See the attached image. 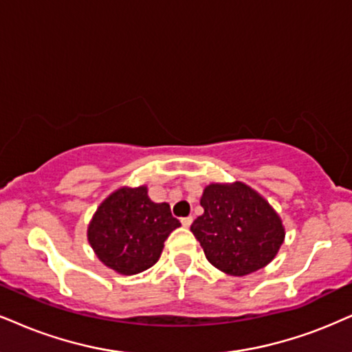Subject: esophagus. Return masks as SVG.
<instances>
[{"label": "esophagus", "instance_id": "34e87169", "mask_svg": "<svg viewBox=\"0 0 352 352\" xmlns=\"http://www.w3.org/2000/svg\"><path fill=\"white\" fill-rule=\"evenodd\" d=\"M190 223H192V217H184V219H181V225H183V227H190Z\"/></svg>", "mask_w": 352, "mask_h": 352}]
</instances>
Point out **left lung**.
Masks as SVG:
<instances>
[{
    "label": "left lung",
    "instance_id": "8db88e82",
    "mask_svg": "<svg viewBox=\"0 0 352 352\" xmlns=\"http://www.w3.org/2000/svg\"><path fill=\"white\" fill-rule=\"evenodd\" d=\"M204 214L190 232L212 266L230 276H246L276 258L284 243L280 217L250 186L209 184L201 197Z\"/></svg>",
    "mask_w": 352,
    "mask_h": 352
}]
</instances>
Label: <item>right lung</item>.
I'll return each mask as SVG.
<instances>
[{
	"label": "right lung",
	"mask_w": 352,
	"mask_h": 352,
	"mask_svg": "<svg viewBox=\"0 0 352 352\" xmlns=\"http://www.w3.org/2000/svg\"><path fill=\"white\" fill-rule=\"evenodd\" d=\"M146 192V186L114 190L89 222L91 248L119 274H138L153 266L169 233L181 227L169 204H156Z\"/></svg>",
	"instance_id": "obj_1"
}]
</instances>
